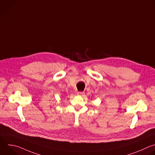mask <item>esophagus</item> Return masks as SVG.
Returning a JSON list of instances; mask_svg holds the SVG:
<instances>
[{"label":"esophagus","mask_w":155,"mask_h":155,"mask_svg":"<svg viewBox=\"0 0 155 155\" xmlns=\"http://www.w3.org/2000/svg\"><path fill=\"white\" fill-rule=\"evenodd\" d=\"M84 94V92H77V95H83Z\"/></svg>","instance_id":"34e87169"}]
</instances>
